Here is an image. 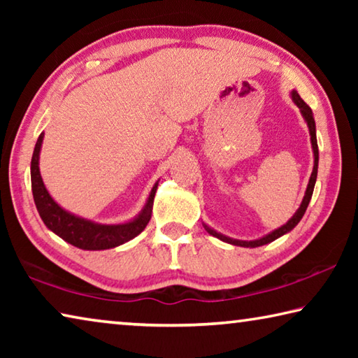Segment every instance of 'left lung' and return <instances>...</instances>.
I'll list each match as a JSON object with an SVG mask.
<instances>
[{"label": "left lung", "instance_id": "obj_1", "mask_svg": "<svg viewBox=\"0 0 358 358\" xmlns=\"http://www.w3.org/2000/svg\"><path fill=\"white\" fill-rule=\"evenodd\" d=\"M292 99L296 106H299L300 112L303 115V118L306 120L308 123V128H310V136H311V145H313V151H314V167H313V173L310 177V183H308V187H306V192H305V197H303V202L300 205V208L296 210V213L290 217V220L284 224V226H281L280 229L273 230V232L265 235V237L259 238V240H254V241H241V240H232V238H227L224 237V235L215 232L213 229H210L205 226V229L208 230L210 235H213V237L220 238L222 241H226V243H230V245H235V246H245V248H257V246H262V245H266L270 243V241H273L276 238H280L281 235L287 234L292 230L296 224L300 222V220L303 217V215H305V211L308 208V203H310L311 201V196H313V191H314V185H316V178H317V164H319V148H317V138H316V123H314V118H313V110L311 107L306 104L305 101H303L300 98V94L296 92H292Z\"/></svg>", "mask_w": 358, "mask_h": 358}]
</instances>
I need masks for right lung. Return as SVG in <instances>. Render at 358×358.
Returning <instances> with one entry per match:
<instances>
[{
  "label": "right lung",
  "mask_w": 358,
  "mask_h": 358,
  "mask_svg": "<svg viewBox=\"0 0 358 358\" xmlns=\"http://www.w3.org/2000/svg\"><path fill=\"white\" fill-rule=\"evenodd\" d=\"M44 138V132L39 136L38 142L33 151L31 157V189L36 208L44 221L45 226L55 232L58 237L64 241L74 245L80 250L98 251V250H110V248L120 246L126 241L137 237L142 230L147 227L151 217V208H153L155 194L157 189V183L150 192L147 205L134 221L126 224H117V226H106V224H96L83 217H78L68 213L59 205L53 201L50 194L47 192L44 181L41 178L39 172V151Z\"/></svg>",
  "instance_id": "add662e5"
}]
</instances>
